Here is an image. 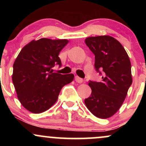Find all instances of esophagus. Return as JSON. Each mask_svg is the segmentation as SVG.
Returning <instances> with one entry per match:
<instances>
[{
	"mask_svg": "<svg viewBox=\"0 0 146 146\" xmlns=\"http://www.w3.org/2000/svg\"><path fill=\"white\" fill-rule=\"evenodd\" d=\"M75 81H76V82L80 83V84L82 83L83 82H84L83 79L81 78H80V77H78V76H75Z\"/></svg>",
	"mask_w": 146,
	"mask_h": 146,
	"instance_id": "esophagus-1",
	"label": "esophagus"
}]
</instances>
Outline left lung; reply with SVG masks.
Returning a JSON list of instances; mask_svg holds the SVG:
<instances>
[{
    "label": "left lung",
    "mask_w": 146,
    "mask_h": 146,
    "mask_svg": "<svg viewBox=\"0 0 146 146\" xmlns=\"http://www.w3.org/2000/svg\"><path fill=\"white\" fill-rule=\"evenodd\" d=\"M86 44L95 55V67L102 75L101 82L89 81L90 96L85 104L95 117L107 119L121 106L132 83L131 63L121 43L113 37H88Z\"/></svg>",
    "instance_id": "left-lung-1"
}]
</instances>
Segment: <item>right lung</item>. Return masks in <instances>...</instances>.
Returning <instances> with one entry per match:
<instances>
[{"mask_svg": "<svg viewBox=\"0 0 146 146\" xmlns=\"http://www.w3.org/2000/svg\"><path fill=\"white\" fill-rule=\"evenodd\" d=\"M68 40L41 38L22 48L14 65L12 81L21 104L33 113L46 111L56 103L62 88L71 83L73 74L53 73L62 66L60 52Z\"/></svg>", "mask_w": 146, "mask_h": 146, "instance_id": "right-lung-1", "label": "right lung"}]
</instances>
